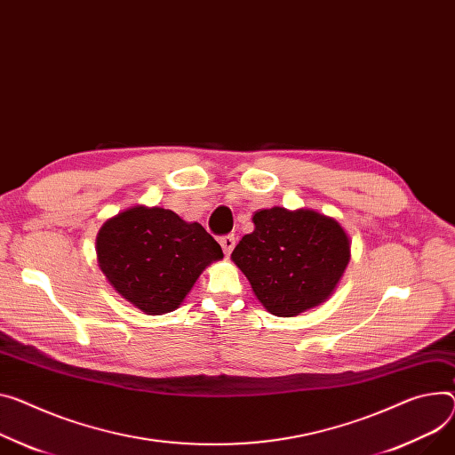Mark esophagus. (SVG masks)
<instances>
[{
  "label": "esophagus",
  "mask_w": 455,
  "mask_h": 455,
  "mask_svg": "<svg viewBox=\"0 0 455 455\" xmlns=\"http://www.w3.org/2000/svg\"><path fill=\"white\" fill-rule=\"evenodd\" d=\"M219 242H220V246H222V250H224V255L229 257L231 251H233V248H235V243H236L235 235H224V236L219 238Z\"/></svg>",
  "instance_id": "34e87169"
}]
</instances>
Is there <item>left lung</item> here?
I'll return each mask as SVG.
<instances>
[{"instance_id":"left-lung-1","label":"left lung","mask_w":455,"mask_h":455,"mask_svg":"<svg viewBox=\"0 0 455 455\" xmlns=\"http://www.w3.org/2000/svg\"><path fill=\"white\" fill-rule=\"evenodd\" d=\"M231 260L246 275L260 304L276 317H295L324 302L349 262L342 226L313 209H260Z\"/></svg>"}]
</instances>
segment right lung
<instances>
[{
	"label": "right lung",
	"mask_w": 455,
	"mask_h": 455,
	"mask_svg": "<svg viewBox=\"0 0 455 455\" xmlns=\"http://www.w3.org/2000/svg\"><path fill=\"white\" fill-rule=\"evenodd\" d=\"M96 255L111 286L148 315L177 309L205 266L224 257L198 222L146 205L125 209L103 224Z\"/></svg>",
	"instance_id": "right-lung-1"
}]
</instances>
